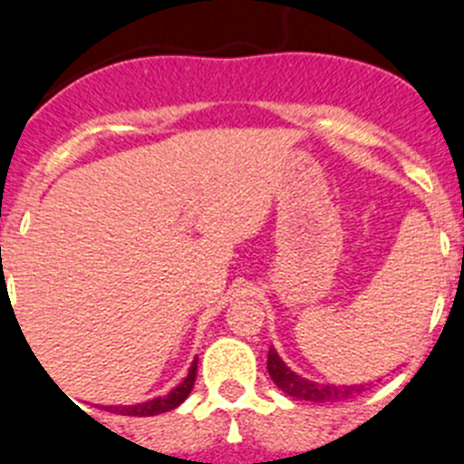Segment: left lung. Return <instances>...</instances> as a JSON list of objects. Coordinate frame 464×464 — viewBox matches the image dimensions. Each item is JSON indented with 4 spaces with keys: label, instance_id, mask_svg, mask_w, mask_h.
I'll use <instances>...</instances> for the list:
<instances>
[{
    "label": "left lung",
    "instance_id": "8db88e82",
    "mask_svg": "<svg viewBox=\"0 0 464 464\" xmlns=\"http://www.w3.org/2000/svg\"><path fill=\"white\" fill-rule=\"evenodd\" d=\"M267 372L272 376L274 383L287 394V397L301 399V401H314V403H331V401H344L352 399L353 394H361L365 385H322L314 381L301 379L299 374L290 370L285 362L278 358L274 349L267 353Z\"/></svg>",
    "mask_w": 464,
    "mask_h": 464
}]
</instances>
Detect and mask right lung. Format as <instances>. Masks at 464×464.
<instances>
[{
  "label": "right lung",
  "mask_w": 464,
  "mask_h": 464,
  "mask_svg": "<svg viewBox=\"0 0 464 464\" xmlns=\"http://www.w3.org/2000/svg\"><path fill=\"white\" fill-rule=\"evenodd\" d=\"M195 379H197V361L192 362L186 381H183L179 388H174L169 394H165V397L151 399V401L138 403V406H106V411L118 412V415H129V417H151V415H160V412L174 411V408L181 406V403L188 399V394L192 392Z\"/></svg>",
  "instance_id": "right-lung-1"
}]
</instances>
